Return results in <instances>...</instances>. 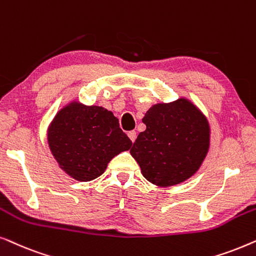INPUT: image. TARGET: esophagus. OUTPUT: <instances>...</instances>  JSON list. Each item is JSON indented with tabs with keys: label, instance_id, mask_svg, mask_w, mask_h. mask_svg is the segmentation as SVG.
Segmentation results:
<instances>
[{
	"label": "esophagus",
	"instance_id": "1",
	"mask_svg": "<svg viewBox=\"0 0 256 256\" xmlns=\"http://www.w3.org/2000/svg\"><path fill=\"white\" fill-rule=\"evenodd\" d=\"M136 132L135 130H130V132H128V138H130V141L132 142H135V140H136Z\"/></svg>",
	"mask_w": 256,
	"mask_h": 256
}]
</instances>
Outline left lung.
<instances>
[{
  "label": "left lung",
  "instance_id": "8db88e82",
  "mask_svg": "<svg viewBox=\"0 0 256 256\" xmlns=\"http://www.w3.org/2000/svg\"><path fill=\"white\" fill-rule=\"evenodd\" d=\"M146 126L130 149L143 177L172 186L197 172L210 146V126L194 104L178 99L157 104L142 118Z\"/></svg>",
  "mask_w": 256,
  "mask_h": 256
}]
</instances>
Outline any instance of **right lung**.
Returning <instances> with one entry per match:
<instances>
[{
  "label": "right lung",
  "instance_id": "obj_1",
  "mask_svg": "<svg viewBox=\"0 0 256 256\" xmlns=\"http://www.w3.org/2000/svg\"><path fill=\"white\" fill-rule=\"evenodd\" d=\"M48 142L59 166L79 182L101 176L110 160L132 144L112 112L76 101L56 115Z\"/></svg>",
  "mask_w": 256,
  "mask_h": 256
}]
</instances>
